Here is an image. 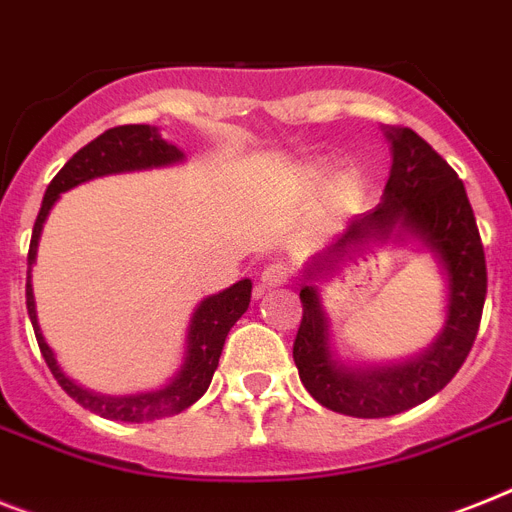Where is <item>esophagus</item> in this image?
Masks as SVG:
<instances>
[{"instance_id": "esophagus-1", "label": "esophagus", "mask_w": 512, "mask_h": 512, "mask_svg": "<svg viewBox=\"0 0 512 512\" xmlns=\"http://www.w3.org/2000/svg\"><path fill=\"white\" fill-rule=\"evenodd\" d=\"M289 278H292V268H289V265L270 263V265H265L263 273H260V286H263V289L284 286V284H289Z\"/></svg>"}]
</instances>
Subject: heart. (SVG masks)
I'll return each instance as SVG.
<instances>
[{
	"mask_svg": "<svg viewBox=\"0 0 512 512\" xmlns=\"http://www.w3.org/2000/svg\"><path fill=\"white\" fill-rule=\"evenodd\" d=\"M323 181H326V168H310L305 173L307 186H318ZM357 191H360V184H357L355 173H339L334 178V184H331V202L347 205V202H352L357 197Z\"/></svg>",
	"mask_w": 512,
	"mask_h": 512,
	"instance_id": "1",
	"label": "heart"
}]
</instances>
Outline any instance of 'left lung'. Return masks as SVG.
Returning a JSON list of instances; mask_svg holds the SVG:
<instances>
[{"label": "left lung", "mask_w": 512, "mask_h": 512, "mask_svg": "<svg viewBox=\"0 0 512 512\" xmlns=\"http://www.w3.org/2000/svg\"><path fill=\"white\" fill-rule=\"evenodd\" d=\"M392 141V173L376 210L350 220L307 265L305 276H326L347 249L368 239H389L400 223L434 249L450 276V305L442 336L415 360L389 368L350 371L328 350V321L313 284L302 286V323L294 339L299 378L323 407L355 418H386L421 405L450 384L479 334L486 299V260L463 181L413 128L386 131Z\"/></svg>", "instance_id": "1"}]
</instances>
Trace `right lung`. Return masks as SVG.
Segmentation results:
<instances>
[{
  "label": "right lung",
  "mask_w": 512,
  "mask_h": 512,
  "mask_svg": "<svg viewBox=\"0 0 512 512\" xmlns=\"http://www.w3.org/2000/svg\"><path fill=\"white\" fill-rule=\"evenodd\" d=\"M173 144L157 134L155 126H115L89 141L86 147L78 149L76 155L65 162V168L52 178L47 186L41 210L33 223L31 247H28V278H26V307L28 318L33 323V334L39 342V350L47 360L49 371L57 378V384L73 397L81 407L91 413L110 418V421L123 423H144L157 421L165 415L181 413L189 405L207 392V386L213 381V373L218 368L220 352L226 344V336L239 318L247 313L249 297H252V281L244 278L234 284L226 292L207 297L197 307V313L191 318L189 328V347H186L184 368L165 389L149 394H134V397H107V394H94L89 389L78 386L60 371V365L54 360L49 344L41 336L39 321H36V305H33V289H31V265L36 260V247H39L41 226L47 220L49 210L57 202L62 191L73 189V186L89 181V178L107 176V173H120V170H139V168H155V165H170V162L181 160Z\"/></svg>",
  "instance_id": "obj_1"
}]
</instances>
